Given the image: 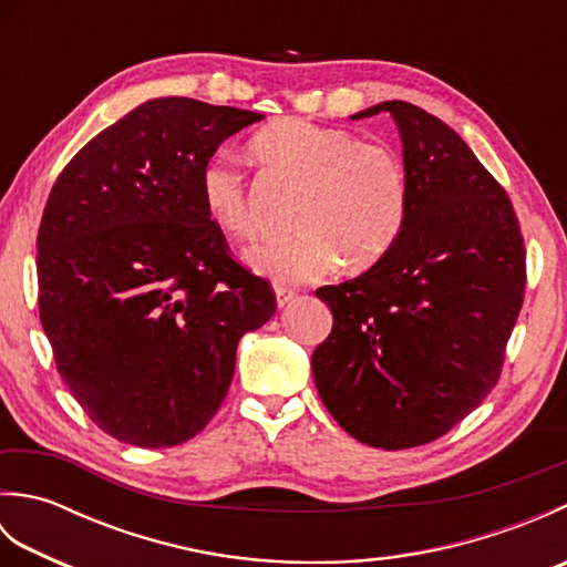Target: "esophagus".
<instances>
[{"mask_svg": "<svg viewBox=\"0 0 567 567\" xmlns=\"http://www.w3.org/2000/svg\"><path fill=\"white\" fill-rule=\"evenodd\" d=\"M297 297V292H292V290H287V287H277L275 290V299H277V307H287L292 302V299Z\"/></svg>", "mask_w": 567, "mask_h": 567, "instance_id": "34e87169", "label": "esophagus"}]
</instances>
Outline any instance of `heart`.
I'll return each instance as SVG.
<instances>
[{
  "instance_id": "1",
  "label": "heart",
  "mask_w": 567,
  "mask_h": 567,
  "mask_svg": "<svg viewBox=\"0 0 567 567\" xmlns=\"http://www.w3.org/2000/svg\"><path fill=\"white\" fill-rule=\"evenodd\" d=\"M250 153L275 173L302 183L295 234L270 238L246 252V265L282 285L311 282L333 270L368 268L400 238L409 214V179L392 148L368 143L341 126L280 118L260 128ZM202 209L216 231L248 240L258 224L246 177L228 158H209L199 171Z\"/></svg>"
}]
</instances>
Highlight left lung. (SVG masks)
<instances>
[{
	"mask_svg": "<svg viewBox=\"0 0 567 567\" xmlns=\"http://www.w3.org/2000/svg\"><path fill=\"white\" fill-rule=\"evenodd\" d=\"M409 214L355 280L319 287L333 329L311 355L321 402L372 449L436 441L495 388L519 317L526 250L507 192L441 118L390 100Z\"/></svg>",
	"mask_w": 567,
	"mask_h": 567,
	"instance_id": "1",
	"label": "left lung"
}]
</instances>
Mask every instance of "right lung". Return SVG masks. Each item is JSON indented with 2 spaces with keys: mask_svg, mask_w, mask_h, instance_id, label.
Wrapping results in <instances>:
<instances>
[{
  "mask_svg": "<svg viewBox=\"0 0 567 567\" xmlns=\"http://www.w3.org/2000/svg\"><path fill=\"white\" fill-rule=\"evenodd\" d=\"M262 114L148 100L58 175L39 228V311L55 365L94 424L171 449L209 424L240 336L275 309L268 280L228 256L199 171Z\"/></svg>",
  "mask_w": 567,
  "mask_h": 567,
  "instance_id": "right-lung-1",
  "label": "right lung"
}]
</instances>
